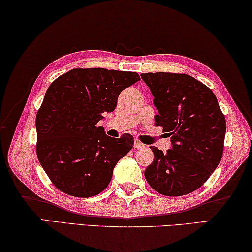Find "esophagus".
I'll return each instance as SVG.
<instances>
[{
    "instance_id": "1",
    "label": "esophagus",
    "mask_w": 252,
    "mask_h": 252,
    "mask_svg": "<svg viewBox=\"0 0 252 252\" xmlns=\"http://www.w3.org/2000/svg\"><path fill=\"white\" fill-rule=\"evenodd\" d=\"M144 146H145V145H144L142 142H139L138 139H135V142H134V147L135 148H143Z\"/></svg>"
}]
</instances>
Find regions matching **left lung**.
I'll list each match as a JSON object with an SVG mask.
<instances>
[{
    "instance_id": "left-lung-1",
    "label": "left lung",
    "mask_w": 252,
    "mask_h": 252,
    "mask_svg": "<svg viewBox=\"0 0 252 252\" xmlns=\"http://www.w3.org/2000/svg\"><path fill=\"white\" fill-rule=\"evenodd\" d=\"M142 79L150 87L158 109L155 126L171 137L163 153L151 146L154 160L145 170L147 183L166 196L189 194L201 188L223 154L226 123L216 94L185 73L148 72Z\"/></svg>"
}]
</instances>
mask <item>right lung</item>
<instances>
[{
  "label": "right lung",
  "instance_id": "1",
  "mask_svg": "<svg viewBox=\"0 0 252 252\" xmlns=\"http://www.w3.org/2000/svg\"><path fill=\"white\" fill-rule=\"evenodd\" d=\"M138 80L137 72L77 68L49 86L35 118L36 155L59 191L90 197L108 187L134 138L109 137L98 123L116 108L119 94Z\"/></svg>",
  "mask_w": 252,
  "mask_h": 252
}]
</instances>
